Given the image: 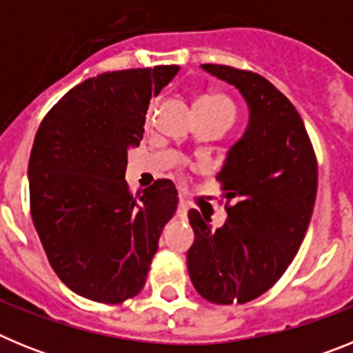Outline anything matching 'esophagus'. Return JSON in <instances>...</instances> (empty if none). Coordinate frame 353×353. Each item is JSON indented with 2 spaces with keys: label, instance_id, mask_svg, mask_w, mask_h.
I'll return each mask as SVG.
<instances>
[{
  "label": "esophagus",
  "instance_id": "34e87169",
  "mask_svg": "<svg viewBox=\"0 0 353 353\" xmlns=\"http://www.w3.org/2000/svg\"><path fill=\"white\" fill-rule=\"evenodd\" d=\"M187 212H189V207H187L183 201H180V203H179V215H180V217H187Z\"/></svg>",
  "mask_w": 353,
  "mask_h": 353
}]
</instances>
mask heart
I'll return each instance as SVG.
<instances>
[{
	"instance_id": "1",
	"label": "heart",
	"mask_w": 353,
	"mask_h": 353,
	"mask_svg": "<svg viewBox=\"0 0 353 353\" xmlns=\"http://www.w3.org/2000/svg\"><path fill=\"white\" fill-rule=\"evenodd\" d=\"M194 108H203V109H215V111H228V113H235V105H233L232 99L226 97L221 92H208L201 95L196 101ZM152 118V113H148V121Z\"/></svg>"
}]
</instances>
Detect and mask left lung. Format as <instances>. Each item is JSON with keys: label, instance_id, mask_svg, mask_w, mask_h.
I'll list each match as a JSON object with an SVG mask.
<instances>
[{"label": "left lung", "instance_id": "obj_1", "mask_svg": "<svg viewBox=\"0 0 353 353\" xmlns=\"http://www.w3.org/2000/svg\"><path fill=\"white\" fill-rule=\"evenodd\" d=\"M235 84L249 105V127L217 174L228 219L212 230L189 210L194 244L187 269L196 292L212 304H245L272 288L297 254L310 226L318 162L295 105L256 72L205 63Z\"/></svg>", "mask_w": 353, "mask_h": 353}]
</instances>
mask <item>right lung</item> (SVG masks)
<instances>
[{"label":"right lung","instance_id":"right-lung-1","mask_svg":"<svg viewBox=\"0 0 353 353\" xmlns=\"http://www.w3.org/2000/svg\"><path fill=\"white\" fill-rule=\"evenodd\" d=\"M179 70L157 65L86 79L37 130L28 166L31 217L52 270L81 297L121 304L145 286L179 196L166 179L132 196L127 152L143 139L152 95Z\"/></svg>","mask_w":353,"mask_h":353}]
</instances>
